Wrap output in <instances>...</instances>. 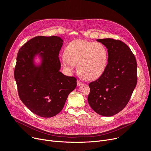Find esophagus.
<instances>
[{
  "instance_id": "obj_1",
  "label": "esophagus",
  "mask_w": 151,
  "mask_h": 151,
  "mask_svg": "<svg viewBox=\"0 0 151 151\" xmlns=\"http://www.w3.org/2000/svg\"><path fill=\"white\" fill-rule=\"evenodd\" d=\"M77 86H81L83 84V82L80 81H77Z\"/></svg>"
}]
</instances>
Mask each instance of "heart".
<instances>
[{
  "label": "heart",
  "instance_id": "obj_1",
  "mask_svg": "<svg viewBox=\"0 0 151 151\" xmlns=\"http://www.w3.org/2000/svg\"><path fill=\"white\" fill-rule=\"evenodd\" d=\"M108 52L99 42L75 40L66 48L62 58L64 67L68 70L77 64L80 76L87 80H94L101 76L106 69Z\"/></svg>",
  "mask_w": 151,
  "mask_h": 151
}]
</instances>
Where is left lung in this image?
Wrapping results in <instances>:
<instances>
[{"mask_svg":"<svg viewBox=\"0 0 151 151\" xmlns=\"http://www.w3.org/2000/svg\"><path fill=\"white\" fill-rule=\"evenodd\" d=\"M107 48L108 63L101 76L89 83L88 102L101 116L110 117L128 104L137 83V63L125 43L113 39H97Z\"/></svg>","mask_w":151,"mask_h":151,"instance_id":"left-lung-1","label":"left lung"}]
</instances>
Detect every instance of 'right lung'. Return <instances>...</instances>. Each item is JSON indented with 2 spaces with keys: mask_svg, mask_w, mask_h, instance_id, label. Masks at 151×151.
I'll list each match as a JSON object with an SVG mask.
<instances>
[{
  "mask_svg": "<svg viewBox=\"0 0 151 151\" xmlns=\"http://www.w3.org/2000/svg\"><path fill=\"white\" fill-rule=\"evenodd\" d=\"M58 36H37L19 50L14 77L18 95L24 105L42 117H52L61 111L69 93L77 86L74 77L60 71L59 53L63 44ZM38 55L39 65L34 63Z\"/></svg>",
  "mask_w": 151,
  "mask_h": 151,
  "instance_id": "1",
  "label": "right lung"
}]
</instances>
